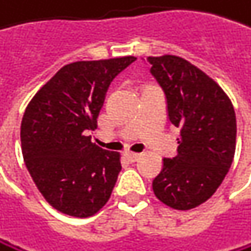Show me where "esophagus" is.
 Here are the masks:
<instances>
[{
    "label": "esophagus",
    "instance_id": "1",
    "mask_svg": "<svg viewBox=\"0 0 251 251\" xmlns=\"http://www.w3.org/2000/svg\"><path fill=\"white\" fill-rule=\"evenodd\" d=\"M124 157H126L128 161H131V163H133V161H137V160H139V157H141V155H139V154H136V152H126V154H124Z\"/></svg>",
    "mask_w": 251,
    "mask_h": 251
}]
</instances>
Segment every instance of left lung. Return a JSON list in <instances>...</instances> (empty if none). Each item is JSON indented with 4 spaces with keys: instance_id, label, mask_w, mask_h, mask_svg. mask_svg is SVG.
I'll return each mask as SVG.
<instances>
[{
    "instance_id": "obj_1",
    "label": "left lung",
    "mask_w": 251,
    "mask_h": 251,
    "mask_svg": "<svg viewBox=\"0 0 251 251\" xmlns=\"http://www.w3.org/2000/svg\"><path fill=\"white\" fill-rule=\"evenodd\" d=\"M166 97L169 121L179 128L178 154L163 158L154 195L175 209H192L216 193L235 154L236 118L225 91L179 56H148Z\"/></svg>"
}]
</instances>
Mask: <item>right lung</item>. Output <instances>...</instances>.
Instances as JSON below:
<instances>
[{
	"label": "right lung",
	"instance_id": "add662e5",
	"mask_svg": "<svg viewBox=\"0 0 251 251\" xmlns=\"http://www.w3.org/2000/svg\"><path fill=\"white\" fill-rule=\"evenodd\" d=\"M134 56L79 61L62 67L28 104L21 142L37 189L58 211L90 217L109 201L120 154L86 136L97 127L109 86Z\"/></svg>",
	"mask_w": 251,
	"mask_h": 251
}]
</instances>
